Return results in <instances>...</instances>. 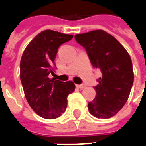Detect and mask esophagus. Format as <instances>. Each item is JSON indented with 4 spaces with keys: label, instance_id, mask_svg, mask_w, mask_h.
Returning <instances> with one entry per match:
<instances>
[{
    "label": "esophagus",
    "instance_id": "1",
    "mask_svg": "<svg viewBox=\"0 0 146 146\" xmlns=\"http://www.w3.org/2000/svg\"><path fill=\"white\" fill-rule=\"evenodd\" d=\"M76 87L80 88V89H83V88L86 87V85H84V84H80V85H76Z\"/></svg>",
    "mask_w": 146,
    "mask_h": 146
}]
</instances>
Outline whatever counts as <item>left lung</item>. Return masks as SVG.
<instances>
[{"label":"left lung","instance_id":"8db88e82","mask_svg":"<svg viewBox=\"0 0 146 146\" xmlns=\"http://www.w3.org/2000/svg\"><path fill=\"white\" fill-rule=\"evenodd\" d=\"M76 40L86 50L91 64L102 76L97 80L96 97L88 103L90 113L98 119L114 116L126 103L134 73L132 60L122 44L103 30L76 34Z\"/></svg>","mask_w":146,"mask_h":146}]
</instances>
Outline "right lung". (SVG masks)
Wrapping results in <instances>:
<instances>
[{"label": "right lung", "instance_id": "obj_1", "mask_svg": "<svg viewBox=\"0 0 146 146\" xmlns=\"http://www.w3.org/2000/svg\"><path fill=\"white\" fill-rule=\"evenodd\" d=\"M73 37L70 34L45 30L29 43L22 54L20 76L25 97L32 110L46 119H56L65 112L67 96L75 90L72 81L62 82L48 77L53 74L58 48Z\"/></svg>", "mask_w": 146, "mask_h": 146}]
</instances>
